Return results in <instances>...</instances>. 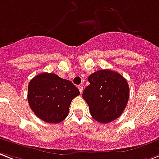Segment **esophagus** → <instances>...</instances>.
Segmentation results:
<instances>
[{"mask_svg":"<svg viewBox=\"0 0 159 159\" xmlns=\"http://www.w3.org/2000/svg\"><path fill=\"white\" fill-rule=\"evenodd\" d=\"M79 90H80V93H83V90H84V87L82 85H79L78 87Z\"/></svg>","mask_w":159,"mask_h":159,"instance_id":"obj_1","label":"esophagus"}]
</instances>
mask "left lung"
<instances>
[{
  "label": "left lung",
  "mask_w": 159,
  "mask_h": 159,
  "mask_svg": "<svg viewBox=\"0 0 159 159\" xmlns=\"http://www.w3.org/2000/svg\"><path fill=\"white\" fill-rule=\"evenodd\" d=\"M89 85L83 92V98L93 118L100 123H109L120 116L129 99V85L117 72L101 70L88 78Z\"/></svg>",
  "instance_id": "8db88e82"
}]
</instances>
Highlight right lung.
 Here are the masks:
<instances>
[{
	"instance_id": "1",
	"label": "right lung",
	"mask_w": 159,
	"mask_h": 159,
	"mask_svg": "<svg viewBox=\"0 0 159 159\" xmlns=\"http://www.w3.org/2000/svg\"><path fill=\"white\" fill-rule=\"evenodd\" d=\"M80 91L68 80L54 73H42L32 79L28 87V102L34 114L45 122L59 123L69 113L72 99Z\"/></svg>"
}]
</instances>
